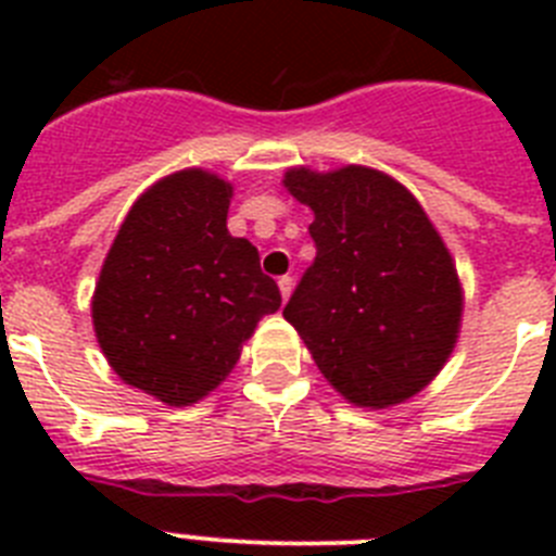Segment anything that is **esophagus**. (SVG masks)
Instances as JSON below:
<instances>
[{"label":"esophagus","mask_w":556,"mask_h":556,"mask_svg":"<svg viewBox=\"0 0 556 556\" xmlns=\"http://www.w3.org/2000/svg\"><path fill=\"white\" fill-rule=\"evenodd\" d=\"M292 275H281V278H278V289H281V298L283 301H287L289 294H292Z\"/></svg>","instance_id":"1"}]
</instances>
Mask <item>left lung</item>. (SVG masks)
Instances as JSON below:
<instances>
[{
	"label": "left lung",
	"instance_id": "left-lung-1",
	"mask_svg": "<svg viewBox=\"0 0 556 556\" xmlns=\"http://www.w3.org/2000/svg\"><path fill=\"white\" fill-rule=\"evenodd\" d=\"M314 211L317 258L283 317L328 384L356 406L417 395L456 345L462 287L454 258L406 186L370 166L283 175Z\"/></svg>",
	"mask_w": 556,
	"mask_h": 556
}]
</instances>
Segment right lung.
<instances>
[{
    "label": "right lung",
    "instance_id": "right-lung-1",
    "mask_svg": "<svg viewBox=\"0 0 556 556\" xmlns=\"http://www.w3.org/2000/svg\"><path fill=\"white\" fill-rule=\"evenodd\" d=\"M233 186L205 169L166 175L127 211L91 301L94 333L113 372L169 406L217 390L278 283L258 250L228 233Z\"/></svg>",
    "mask_w": 556,
    "mask_h": 556
}]
</instances>
